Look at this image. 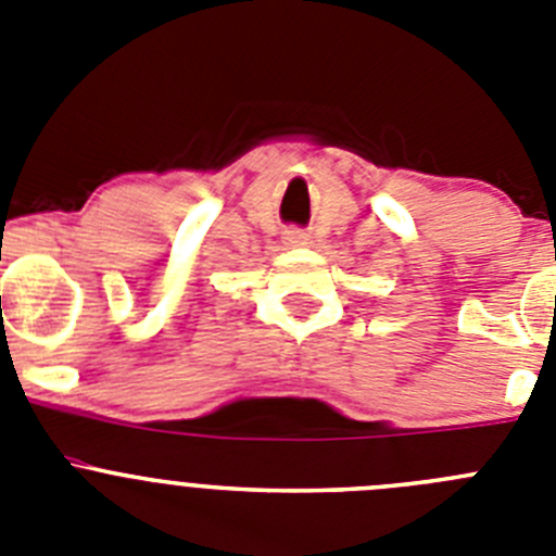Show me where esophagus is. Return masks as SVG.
Listing matches in <instances>:
<instances>
[{
  "label": "esophagus",
  "mask_w": 556,
  "mask_h": 556,
  "mask_svg": "<svg viewBox=\"0 0 556 556\" xmlns=\"http://www.w3.org/2000/svg\"><path fill=\"white\" fill-rule=\"evenodd\" d=\"M283 242L287 244H308V233H303L301 228H289V230H283Z\"/></svg>",
  "instance_id": "esophagus-1"
}]
</instances>
